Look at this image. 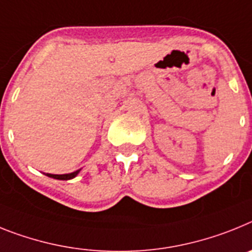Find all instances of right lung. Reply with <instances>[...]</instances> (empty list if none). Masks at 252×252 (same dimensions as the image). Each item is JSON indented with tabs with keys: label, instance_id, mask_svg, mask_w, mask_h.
<instances>
[{
	"label": "right lung",
	"instance_id": "obj_1",
	"mask_svg": "<svg viewBox=\"0 0 252 252\" xmlns=\"http://www.w3.org/2000/svg\"><path fill=\"white\" fill-rule=\"evenodd\" d=\"M78 172H80V170H77V171H74V172H71V174H63V175L45 174V175H47V176H49V178L57 179V180H71V179H73V178H76V176H77Z\"/></svg>",
	"mask_w": 252,
	"mask_h": 252
}]
</instances>
